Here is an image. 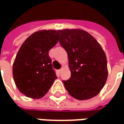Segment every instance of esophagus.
<instances>
[{
	"mask_svg": "<svg viewBox=\"0 0 124 124\" xmlns=\"http://www.w3.org/2000/svg\"><path fill=\"white\" fill-rule=\"evenodd\" d=\"M63 68H62L61 69H60V70H58V72H59V74H61V72L63 71Z\"/></svg>",
	"mask_w": 124,
	"mask_h": 124,
	"instance_id": "34e87169",
	"label": "esophagus"
}]
</instances>
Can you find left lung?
Wrapping results in <instances>:
<instances>
[{
    "mask_svg": "<svg viewBox=\"0 0 124 124\" xmlns=\"http://www.w3.org/2000/svg\"><path fill=\"white\" fill-rule=\"evenodd\" d=\"M59 42L68 53L71 77L63 81L69 94L78 100L97 96L106 82L108 70L105 52L96 39L82 29L60 30Z\"/></svg>",
    "mask_w": 124,
    "mask_h": 124,
    "instance_id": "1",
    "label": "left lung"
}]
</instances>
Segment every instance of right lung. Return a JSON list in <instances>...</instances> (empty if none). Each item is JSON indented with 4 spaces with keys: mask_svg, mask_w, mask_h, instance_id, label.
Listing matches in <instances>:
<instances>
[{
    "mask_svg": "<svg viewBox=\"0 0 124 124\" xmlns=\"http://www.w3.org/2000/svg\"><path fill=\"white\" fill-rule=\"evenodd\" d=\"M60 31L42 30L24 41L16 56L12 74L16 86L23 95L42 98L57 78L49 51L59 41Z\"/></svg>",
    "mask_w": 124,
    "mask_h": 124,
    "instance_id": "obj_1",
    "label": "right lung"
}]
</instances>
